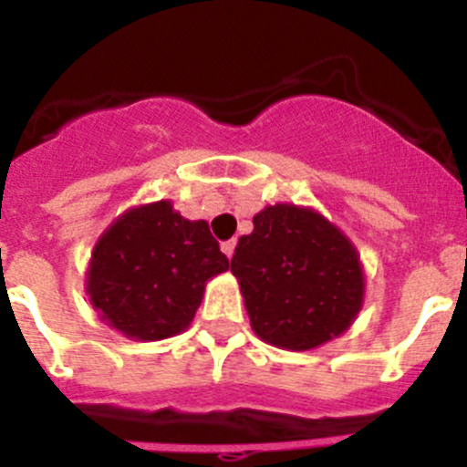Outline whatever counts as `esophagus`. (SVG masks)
Returning a JSON list of instances; mask_svg holds the SVG:
<instances>
[{
	"mask_svg": "<svg viewBox=\"0 0 467 467\" xmlns=\"http://www.w3.org/2000/svg\"><path fill=\"white\" fill-rule=\"evenodd\" d=\"M234 250H236V241L222 243V253H224L229 259H231V254H234Z\"/></svg>",
	"mask_w": 467,
	"mask_h": 467,
	"instance_id": "obj_1",
	"label": "esophagus"
}]
</instances>
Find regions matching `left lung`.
Masks as SVG:
<instances>
[{
  "instance_id": "8db88e82",
  "label": "left lung",
  "mask_w": 467,
  "mask_h": 467,
  "mask_svg": "<svg viewBox=\"0 0 467 467\" xmlns=\"http://www.w3.org/2000/svg\"><path fill=\"white\" fill-rule=\"evenodd\" d=\"M253 234L238 238V278L254 334L283 350H311L337 339L365 301L360 254L339 226L313 208L266 205Z\"/></svg>"
}]
</instances>
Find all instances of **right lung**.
<instances>
[{"label":"right lung","instance_id":"add662e5","mask_svg":"<svg viewBox=\"0 0 467 467\" xmlns=\"http://www.w3.org/2000/svg\"><path fill=\"white\" fill-rule=\"evenodd\" d=\"M229 269L205 220H187L171 201L119 214L90 253L86 295L100 320L135 341L184 332L205 283Z\"/></svg>","mask_w":467,"mask_h":467}]
</instances>
